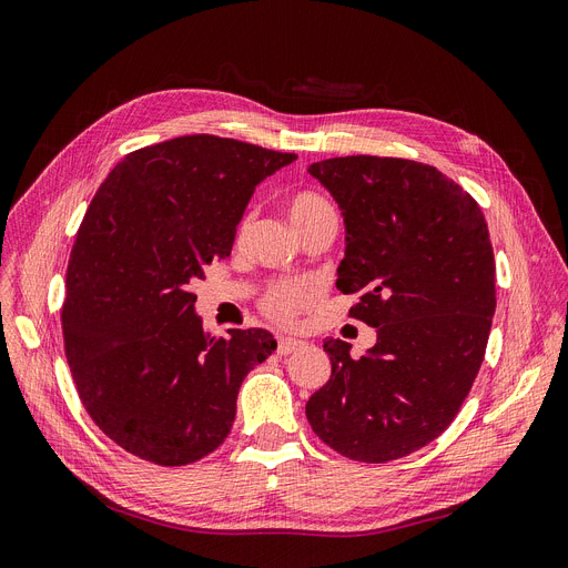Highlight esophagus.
Here are the masks:
<instances>
[{
  "mask_svg": "<svg viewBox=\"0 0 568 568\" xmlns=\"http://www.w3.org/2000/svg\"><path fill=\"white\" fill-rule=\"evenodd\" d=\"M302 341H297V338H290V336H281L278 338V348H276V353L278 355H290L292 351H297V348H302Z\"/></svg>",
  "mask_w": 568,
  "mask_h": 568,
  "instance_id": "obj_1",
  "label": "esophagus"
}]
</instances>
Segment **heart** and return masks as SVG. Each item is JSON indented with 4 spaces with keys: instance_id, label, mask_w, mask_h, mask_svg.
<instances>
[{
    "instance_id": "1",
    "label": "heart",
    "mask_w": 568,
    "mask_h": 568,
    "mask_svg": "<svg viewBox=\"0 0 568 568\" xmlns=\"http://www.w3.org/2000/svg\"><path fill=\"white\" fill-rule=\"evenodd\" d=\"M285 209L290 215V223L297 232L315 223L317 217L334 213V209L329 206L325 196H320L317 192H311V190L292 192L287 196ZM251 223H253L251 213H245L236 227L239 241H243L245 234H248ZM320 294H323V287H320V283L313 278H278L264 287L260 297V308L268 320H274L278 325H294L300 320V315H304L315 306Z\"/></svg>"
}]
</instances>
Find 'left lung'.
I'll return each instance as SVG.
<instances>
[{
    "label": "left lung",
    "instance_id": "8db88e82",
    "mask_svg": "<svg viewBox=\"0 0 568 568\" xmlns=\"http://www.w3.org/2000/svg\"><path fill=\"white\" fill-rule=\"evenodd\" d=\"M308 174L341 206L336 287L376 327L359 359L325 338L332 376L306 404L313 432L353 462L402 459L450 427L480 372L497 308L495 253L478 202L432 164L348 155Z\"/></svg>",
    "mask_w": 568,
    "mask_h": 568
}]
</instances>
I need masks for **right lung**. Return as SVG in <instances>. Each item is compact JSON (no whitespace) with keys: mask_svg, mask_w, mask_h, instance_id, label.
I'll return each instance as SVG.
<instances>
[{"mask_svg":"<svg viewBox=\"0 0 568 568\" xmlns=\"http://www.w3.org/2000/svg\"><path fill=\"white\" fill-rule=\"evenodd\" d=\"M294 160L190 134L125 155L92 196L67 264L64 353L92 423L122 450L185 466L227 438L239 387L276 341L209 336L190 285L230 257L255 185Z\"/></svg>","mask_w":568,"mask_h":568,"instance_id":"obj_1","label":"right lung"}]
</instances>
